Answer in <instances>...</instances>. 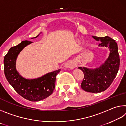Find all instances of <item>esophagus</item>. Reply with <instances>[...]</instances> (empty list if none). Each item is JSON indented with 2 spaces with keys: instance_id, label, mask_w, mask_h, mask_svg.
Masks as SVG:
<instances>
[{
  "instance_id": "34e87169",
  "label": "esophagus",
  "mask_w": 126,
  "mask_h": 126,
  "mask_svg": "<svg viewBox=\"0 0 126 126\" xmlns=\"http://www.w3.org/2000/svg\"><path fill=\"white\" fill-rule=\"evenodd\" d=\"M77 67L76 64L73 61H71V62H68L67 63L65 64V68H70V69H74Z\"/></svg>"
}]
</instances>
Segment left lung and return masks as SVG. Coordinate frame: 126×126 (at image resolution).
<instances>
[{
	"mask_svg": "<svg viewBox=\"0 0 126 126\" xmlns=\"http://www.w3.org/2000/svg\"><path fill=\"white\" fill-rule=\"evenodd\" d=\"M97 41L101 42L99 47L109 49L110 54L104 63L99 67L91 69L78 67L84 73L81 87L84 91L92 93H99L110 86L118 73L119 67L118 49L116 40L109 37H98L92 36Z\"/></svg>",
	"mask_w": 126,
	"mask_h": 126,
	"instance_id": "obj_1",
	"label": "left lung"
}]
</instances>
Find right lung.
Instances as JSON below:
<instances>
[{"mask_svg":"<svg viewBox=\"0 0 126 126\" xmlns=\"http://www.w3.org/2000/svg\"><path fill=\"white\" fill-rule=\"evenodd\" d=\"M39 35L32 39L37 38ZM32 43L24 40L10 49L4 57V73L8 82L19 94L28 101L37 102L52 94L55 86L56 76L61 69L35 79H30L21 76L16 69L17 57L21 51Z\"/></svg>","mask_w":126,"mask_h":126,"instance_id":"add662e5","label":"right lung"}]
</instances>
